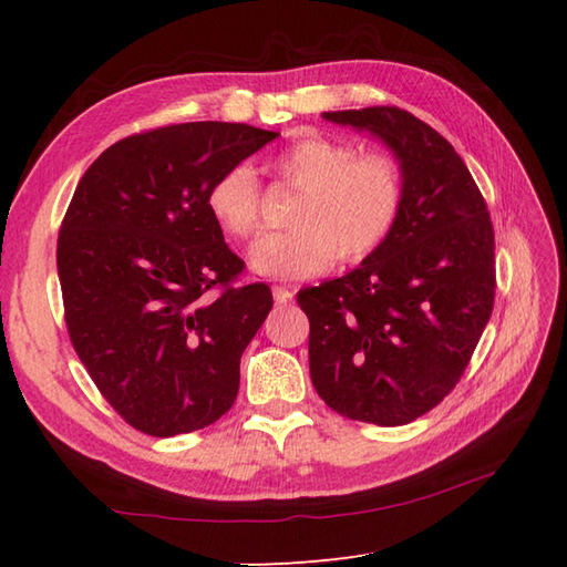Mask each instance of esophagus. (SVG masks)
Segmentation results:
<instances>
[{
  "instance_id": "obj_1",
  "label": "esophagus",
  "mask_w": 567,
  "mask_h": 567,
  "mask_svg": "<svg viewBox=\"0 0 567 567\" xmlns=\"http://www.w3.org/2000/svg\"><path fill=\"white\" fill-rule=\"evenodd\" d=\"M272 297H275L277 305H290L295 295H292V290H287V287L275 285V287H272Z\"/></svg>"
}]
</instances>
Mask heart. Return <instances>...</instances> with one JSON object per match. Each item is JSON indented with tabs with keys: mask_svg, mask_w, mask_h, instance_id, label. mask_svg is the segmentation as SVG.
<instances>
[{
	"mask_svg": "<svg viewBox=\"0 0 567 567\" xmlns=\"http://www.w3.org/2000/svg\"><path fill=\"white\" fill-rule=\"evenodd\" d=\"M275 173L299 192L290 231L250 248V268L275 280H307L339 258L358 262L394 231L404 204V171L388 153L358 155L351 143L302 138L275 158ZM209 212L228 236L260 228V187L246 165L226 171L209 189Z\"/></svg>",
	"mask_w": 567,
	"mask_h": 567,
	"instance_id": "heart-1",
	"label": "heart"
}]
</instances>
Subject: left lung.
Segmentation results:
<instances>
[{
    "instance_id": "1",
    "label": "left lung",
    "mask_w": 567,
    "mask_h": 567,
    "mask_svg": "<svg viewBox=\"0 0 567 567\" xmlns=\"http://www.w3.org/2000/svg\"><path fill=\"white\" fill-rule=\"evenodd\" d=\"M370 131L404 171L400 221L343 277L305 287L309 372L333 412L402 426L461 380L495 305V231L461 155L396 106L323 112Z\"/></svg>"
}]
</instances>
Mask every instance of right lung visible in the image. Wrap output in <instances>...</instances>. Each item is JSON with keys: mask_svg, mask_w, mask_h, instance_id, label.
<instances>
[{"mask_svg": "<svg viewBox=\"0 0 567 567\" xmlns=\"http://www.w3.org/2000/svg\"><path fill=\"white\" fill-rule=\"evenodd\" d=\"M277 136L224 122L143 131L106 148L70 199L58 234L70 341L104 400L148 436L204 429L236 402L272 292L234 285L244 260L207 197Z\"/></svg>", "mask_w": 567, "mask_h": 567, "instance_id": "add662e5", "label": "right lung"}]
</instances>
